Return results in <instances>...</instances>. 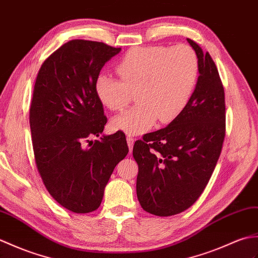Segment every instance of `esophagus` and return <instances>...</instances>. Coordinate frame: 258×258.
Returning a JSON list of instances; mask_svg holds the SVG:
<instances>
[{
  "instance_id": "esophagus-1",
  "label": "esophagus",
  "mask_w": 258,
  "mask_h": 258,
  "mask_svg": "<svg viewBox=\"0 0 258 258\" xmlns=\"http://www.w3.org/2000/svg\"><path fill=\"white\" fill-rule=\"evenodd\" d=\"M136 139L134 138V137L131 136H127V142H128V147H129V151L131 152L133 151V148H134V144H135Z\"/></svg>"
}]
</instances>
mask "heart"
I'll use <instances>...</instances> for the list:
<instances>
[{
  "label": "heart",
  "instance_id": "obj_1",
  "mask_svg": "<svg viewBox=\"0 0 258 258\" xmlns=\"http://www.w3.org/2000/svg\"><path fill=\"white\" fill-rule=\"evenodd\" d=\"M116 78L102 73L95 90L101 104L121 111L136 93L138 104L111 120L113 129L139 135L159 120L168 123L186 107L199 75L198 56L187 45L149 46L130 49L120 60Z\"/></svg>",
  "mask_w": 258,
  "mask_h": 258
}]
</instances>
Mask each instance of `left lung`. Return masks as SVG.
I'll list each match as a JSON object with an SVG mask.
<instances>
[{
  "instance_id": "8db88e82",
  "label": "left lung",
  "mask_w": 258,
  "mask_h": 258,
  "mask_svg": "<svg viewBox=\"0 0 258 258\" xmlns=\"http://www.w3.org/2000/svg\"><path fill=\"white\" fill-rule=\"evenodd\" d=\"M199 60L198 83L186 107L165 128L136 141L137 197L157 216L179 214L196 203L220 158L225 137V94L215 62L187 38Z\"/></svg>"
}]
</instances>
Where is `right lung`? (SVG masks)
<instances>
[{"label":"right lung","mask_w":258,"mask_h":258,"mask_svg":"<svg viewBox=\"0 0 258 258\" xmlns=\"http://www.w3.org/2000/svg\"><path fill=\"white\" fill-rule=\"evenodd\" d=\"M120 50L73 39L45 59L34 85L30 125L36 168L55 201L74 213L99 208L113 169L129 151L122 131L91 140L107 123L96 79Z\"/></svg>","instance_id":"right-lung-1"}]
</instances>
